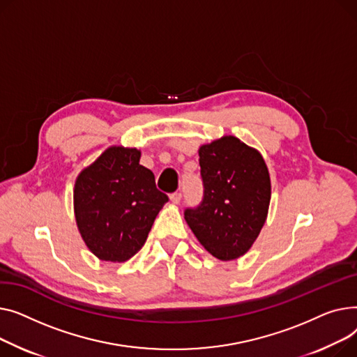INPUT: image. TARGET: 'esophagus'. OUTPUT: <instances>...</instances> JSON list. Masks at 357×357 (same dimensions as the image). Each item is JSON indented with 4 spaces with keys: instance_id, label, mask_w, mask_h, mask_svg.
<instances>
[{
    "instance_id": "esophagus-1",
    "label": "esophagus",
    "mask_w": 357,
    "mask_h": 357,
    "mask_svg": "<svg viewBox=\"0 0 357 357\" xmlns=\"http://www.w3.org/2000/svg\"><path fill=\"white\" fill-rule=\"evenodd\" d=\"M170 200H172V203H174V204H178L180 203V200H181V193H173V195H170Z\"/></svg>"
}]
</instances>
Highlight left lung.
<instances>
[{
    "instance_id": "8db88e82",
    "label": "left lung",
    "mask_w": 357,
    "mask_h": 357,
    "mask_svg": "<svg viewBox=\"0 0 357 357\" xmlns=\"http://www.w3.org/2000/svg\"><path fill=\"white\" fill-rule=\"evenodd\" d=\"M204 195L184 219L208 254L220 261L245 255L268 216L271 180L261 153L232 135L199 149Z\"/></svg>"
}]
</instances>
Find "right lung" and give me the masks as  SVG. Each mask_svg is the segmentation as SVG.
<instances>
[{
  "mask_svg": "<svg viewBox=\"0 0 357 357\" xmlns=\"http://www.w3.org/2000/svg\"><path fill=\"white\" fill-rule=\"evenodd\" d=\"M141 151L109 146L76 178L73 206L82 239L100 261L125 262L144 246L169 202L155 187Z\"/></svg>",
  "mask_w": 357,
  "mask_h": 357,
  "instance_id": "1",
  "label": "right lung"
}]
</instances>
